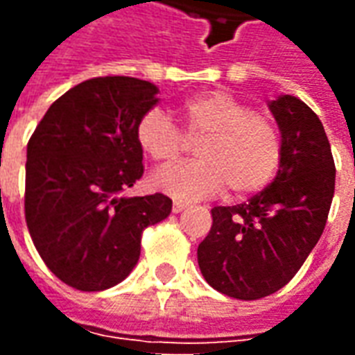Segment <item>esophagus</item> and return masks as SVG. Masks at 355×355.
Here are the masks:
<instances>
[{"label": "esophagus", "mask_w": 355, "mask_h": 355, "mask_svg": "<svg viewBox=\"0 0 355 355\" xmlns=\"http://www.w3.org/2000/svg\"><path fill=\"white\" fill-rule=\"evenodd\" d=\"M186 207H188V205L182 203V201H173V213H182Z\"/></svg>", "instance_id": "obj_1"}]
</instances>
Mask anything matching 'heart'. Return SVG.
Returning <instances> with one entry per match:
<instances>
[{
  "label": "heart",
  "instance_id": "heart-1",
  "mask_svg": "<svg viewBox=\"0 0 355 355\" xmlns=\"http://www.w3.org/2000/svg\"><path fill=\"white\" fill-rule=\"evenodd\" d=\"M184 135L162 110H148L135 127L140 150L159 165L184 154L190 140H199L200 159L175 165L154 175V186L175 200H203L228 186L234 196L262 190L282 162V135L268 117L224 91L186 98L178 106Z\"/></svg>",
  "mask_w": 355,
  "mask_h": 355
}]
</instances>
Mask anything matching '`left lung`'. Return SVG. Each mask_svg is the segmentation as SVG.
<instances>
[{
    "label": "left lung",
    "mask_w": 355,
    "mask_h": 355,
    "mask_svg": "<svg viewBox=\"0 0 355 355\" xmlns=\"http://www.w3.org/2000/svg\"><path fill=\"white\" fill-rule=\"evenodd\" d=\"M268 106L282 132L277 175L247 203L211 209L213 226L198 247L205 282L239 300L268 297L293 279L320 241L335 193L320 117L291 94Z\"/></svg>",
    "instance_id": "obj_1"
}]
</instances>
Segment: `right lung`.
<instances>
[{
    "instance_id": "1",
    "label": "right lung",
    "mask_w": 355,
    "mask_h": 355,
    "mask_svg": "<svg viewBox=\"0 0 355 355\" xmlns=\"http://www.w3.org/2000/svg\"><path fill=\"white\" fill-rule=\"evenodd\" d=\"M155 94L154 83L127 76L83 81L51 104L28 142V230L47 268L73 289L123 282L144 228L169 216L163 193L123 196L144 173L135 127Z\"/></svg>"
}]
</instances>
